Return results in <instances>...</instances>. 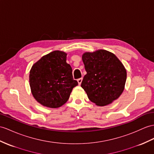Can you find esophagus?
<instances>
[{
	"label": "esophagus",
	"instance_id": "esophagus-1",
	"mask_svg": "<svg viewBox=\"0 0 154 154\" xmlns=\"http://www.w3.org/2000/svg\"><path fill=\"white\" fill-rule=\"evenodd\" d=\"M77 81H78V84L80 85L81 83H82V78H79V79L77 80Z\"/></svg>",
	"mask_w": 154,
	"mask_h": 154
}]
</instances>
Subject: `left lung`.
<instances>
[{"instance_id": "left-lung-1", "label": "left lung", "mask_w": 154, "mask_h": 154, "mask_svg": "<svg viewBox=\"0 0 154 154\" xmlns=\"http://www.w3.org/2000/svg\"><path fill=\"white\" fill-rule=\"evenodd\" d=\"M82 61L87 74L81 87L89 99L96 105L103 106L118 99L125 88L127 71L116 55L98 50L85 52Z\"/></svg>"}]
</instances>
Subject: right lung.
Segmentation results:
<instances>
[{
    "instance_id": "right-lung-1",
    "label": "right lung",
    "mask_w": 154,
    "mask_h": 154,
    "mask_svg": "<svg viewBox=\"0 0 154 154\" xmlns=\"http://www.w3.org/2000/svg\"><path fill=\"white\" fill-rule=\"evenodd\" d=\"M66 55L62 51H52L41 57L30 70L32 95L44 106H61L78 85V82L73 79L72 69L66 61Z\"/></svg>"
}]
</instances>
